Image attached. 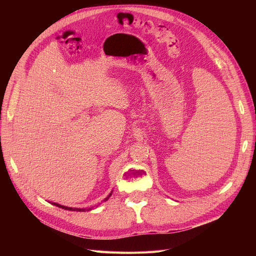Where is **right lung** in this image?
<instances>
[{"label":"right lung","instance_id":"add662e5","mask_svg":"<svg viewBox=\"0 0 256 256\" xmlns=\"http://www.w3.org/2000/svg\"><path fill=\"white\" fill-rule=\"evenodd\" d=\"M111 194H112V192L110 193L109 196H108L104 200L106 202V200L109 198L110 196H111ZM53 205H56V206H58V207H60V208H63V209H66V210H72V212H85V210H90L92 208H88V209H83V208H72V207H67V206H63V205H60V204H58V203H52Z\"/></svg>","mask_w":256,"mask_h":256}]
</instances>
